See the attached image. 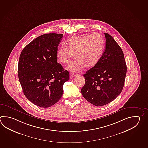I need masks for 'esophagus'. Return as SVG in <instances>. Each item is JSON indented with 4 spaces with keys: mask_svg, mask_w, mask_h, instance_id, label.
I'll use <instances>...</instances> for the list:
<instances>
[{
    "mask_svg": "<svg viewBox=\"0 0 148 148\" xmlns=\"http://www.w3.org/2000/svg\"><path fill=\"white\" fill-rule=\"evenodd\" d=\"M75 76V74H72V73H70V75H69V77L71 78V79H72L73 78L74 76Z\"/></svg>",
    "mask_w": 148,
    "mask_h": 148,
    "instance_id": "34e87169",
    "label": "esophagus"
}]
</instances>
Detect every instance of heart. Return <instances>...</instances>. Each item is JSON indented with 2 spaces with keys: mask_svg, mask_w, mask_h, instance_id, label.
Masks as SVG:
<instances>
[{
  "mask_svg": "<svg viewBox=\"0 0 148 148\" xmlns=\"http://www.w3.org/2000/svg\"><path fill=\"white\" fill-rule=\"evenodd\" d=\"M68 46L58 48L56 56L62 63L67 64L73 58L76 60L69 64L66 69L73 73L81 72L84 69L95 66L102 57L104 40L99 34L73 37L67 41Z\"/></svg>",
  "mask_w": 148,
  "mask_h": 148,
  "instance_id": "obj_1",
  "label": "heart"
}]
</instances>
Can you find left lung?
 <instances>
[{"instance_id": "1", "label": "left lung", "mask_w": 148, "mask_h": 148, "mask_svg": "<svg viewBox=\"0 0 148 148\" xmlns=\"http://www.w3.org/2000/svg\"><path fill=\"white\" fill-rule=\"evenodd\" d=\"M106 48L97 65L84 74L81 93L94 106H103L115 99L123 88L127 65L123 53L114 38L105 33Z\"/></svg>"}]
</instances>
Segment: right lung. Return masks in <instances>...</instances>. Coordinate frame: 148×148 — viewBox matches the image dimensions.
<instances>
[{
    "instance_id": "add662e5",
    "label": "right lung",
    "mask_w": 148,
    "mask_h": 148,
    "mask_svg": "<svg viewBox=\"0 0 148 148\" xmlns=\"http://www.w3.org/2000/svg\"><path fill=\"white\" fill-rule=\"evenodd\" d=\"M63 34L42 35L25 46L19 59V81L25 97L42 108L53 106L63 93L69 73L58 63L56 53Z\"/></svg>"
}]
</instances>
